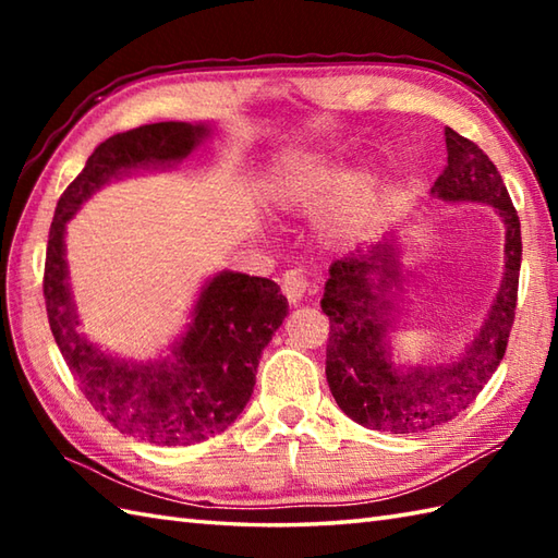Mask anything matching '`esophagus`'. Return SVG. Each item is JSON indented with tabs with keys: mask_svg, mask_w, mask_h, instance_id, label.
Returning a JSON list of instances; mask_svg holds the SVG:
<instances>
[{
	"mask_svg": "<svg viewBox=\"0 0 558 558\" xmlns=\"http://www.w3.org/2000/svg\"><path fill=\"white\" fill-rule=\"evenodd\" d=\"M280 282H282V294H286L290 304H300L304 300L306 290H310V282H306V278L300 276L298 270H288Z\"/></svg>",
	"mask_w": 558,
	"mask_h": 558,
	"instance_id": "1",
	"label": "esophagus"
}]
</instances>
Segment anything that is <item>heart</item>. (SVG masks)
I'll use <instances>...</instances> for the list:
<instances>
[{"mask_svg": "<svg viewBox=\"0 0 558 558\" xmlns=\"http://www.w3.org/2000/svg\"><path fill=\"white\" fill-rule=\"evenodd\" d=\"M386 194V174L374 162L342 170L336 156L294 150L266 172L264 204L276 218L310 216L328 244H342L362 230Z\"/></svg>", "mask_w": 558, "mask_h": 558, "instance_id": "b5f03b06", "label": "heart"}]
</instances>
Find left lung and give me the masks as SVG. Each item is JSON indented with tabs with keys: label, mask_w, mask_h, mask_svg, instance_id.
<instances>
[{
	"label": "left lung",
	"mask_w": 558,
	"mask_h": 558,
	"mask_svg": "<svg viewBox=\"0 0 558 558\" xmlns=\"http://www.w3.org/2000/svg\"><path fill=\"white\" fill-rule=\"evenodd\" d=\"M448 165L432 186L446 204H487L506 230L504 276L480 330L458 357L438 364H396L388 336L402 270L398 234L338 258L328 268L322 310L330 318L326 378L338 408L366 429L422 434L470 408L501 364L511 336L520 278V220L496 165L480 146L446 129Z\"/></svg>",
	"instance_id": "obj_1"
}]
</instances>
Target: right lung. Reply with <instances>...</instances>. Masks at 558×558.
Instances as JSON below:
<instances>
[{
    "label": "right lung",
    "mask_w": 558,
    "mask_h": 558,
    "mask_svg": "<svg viewBox=\"0 0 558 558\" xmlns=\"http://www.w3.org/2000/svg\"><path fill=\"white\" fill-rule=\"evenodd\" d=\"M210 134L206 122H158L102 141L57 201L47 240L43 290L57 348L90 405L114 429L153 446L206 441L240 417L254 393L260 352L286 322L288 300L268 278L220 270L204 282L184 333L165 357H114L78 328L66 222L108 182L138 170H170Z\"/></svg>",
    "instance_id": "obj_1"
}]
</instances>
